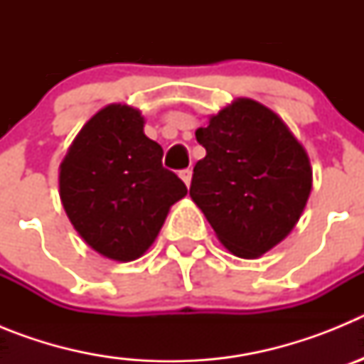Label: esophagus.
Wrapping results in <instances>:
<instances>
[{
	"instance_id": "1",
	"label": "esophagus",
	"mask_w": 364,
	"mask_h": 364,
	"mask_svg": "<svg viewBox=\"0 0 364 364\" xmlns=\"http://www.w3.org/2000/svg\"><path fill=\"white\" fill-rule=\"evenodd\" d=\"M191 176H193L191 169H184V171H180V178L184 180V184L188 186V188H189V184H191Z\"/></svg>"
}]
</instances>
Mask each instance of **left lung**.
<instances>
[{"mask_svg": "<svg viewBox=\"0 0 364 364\" xmlns=\"http://www.w3.org/2000/svg\"><path fill=\"white\" fill-rule=\"evenodd\" d=\"M205 156L193 169L189 197L228 252L257 259L284 240L306 208L311 166L277 112L237 98L197 129Z\"/></svg>", "mask_w": 364, "mask_h": 364, "instance_id": "left-lung-1", "label": "left lung"}]
</instances>
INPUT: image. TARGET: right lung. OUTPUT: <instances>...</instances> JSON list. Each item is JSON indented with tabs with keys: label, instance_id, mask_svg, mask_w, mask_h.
I'll list each match as a JSON object with an SVG mask.
<instances>
[{
	"label": "right lung",
	"instance_id": "add662e5",
	"mask_svg": "<svg viewBox=\"0 0 364 364\" xmlns=\"http://www.w3.org/2000/svg\"><path fill=\"white\" fill-rule=\"evenodd\" d=\"M144 124L131 105H105L60 164V198L70 224L87 246L118 262L142 257L171 205L188 195L162 166V147L146 136Z\"/></svg>",
	"mask_w": 364,
	"mask_h": 364
}]
</instances>
